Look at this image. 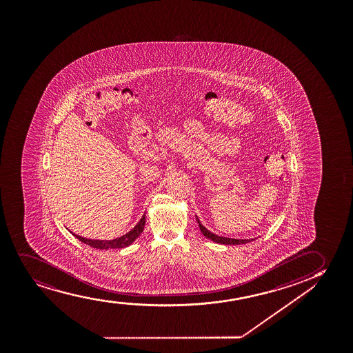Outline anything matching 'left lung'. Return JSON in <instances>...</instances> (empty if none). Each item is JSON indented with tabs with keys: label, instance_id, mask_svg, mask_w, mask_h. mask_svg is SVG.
Listing matches in <instances>:
<instances>
[{
	"label": "left lung",
	"instance_id": "obj_1",
	"mask_svg": "<svg viewBox=\"0 0 353 353\" xmlns=\"http://www.w3.org/2000/svg\"><path fill=\"white\" fill-rule=\"evenodd\" d=\"M196 221L199 223V226H200L201 232H202V234L205 235V238H208V239L213 240L214 243H218V244H225V245H240V244H248V243H251L252 240L254 239H233V238H225V236H219V235L214 234L212 232H209L207 228H205L202 223H201L199 218H196Z\"/></svg>",
	"mask_w": 353,
	"mask_h": 353
}]
</instances>
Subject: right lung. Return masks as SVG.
<instances>
[{
	"instance_id": "right-lung-1",
	"label": "right lung",
	"mask_w": 353,
	"mask_h": 353,
	"mask_svg": "<svg viewBox=\"0 0 353 353\" xmlns=\"http://www.w3.org/2000/svg\"><path fill=\"white\" fill-rule=\"evenodd\" d=\"M145 226V214L143 215V218L140 219V221L135 225L134 228L131 230V231L126 233L125 235H122L120 238H117V239L113 240H92L87 239V238H83V236H79V235L72 234L77 238V239L81 240L82 243L84 244L89 245V246H92V248H99V250H108V248H123L128 246V245H131L133 241H134L140 234H141V232L144 231Z\"/></svg>"
}]
</instances>
